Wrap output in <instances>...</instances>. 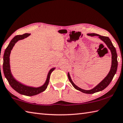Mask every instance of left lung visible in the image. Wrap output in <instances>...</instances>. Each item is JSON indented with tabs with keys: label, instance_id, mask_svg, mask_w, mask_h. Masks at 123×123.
Wrapping results in <instances>:
<instances>
[{
	"label": "left lung",
	"instance_id": "left-lung-1",
	"mask_svg": "<svg viewBox=\"0 0 123 123\" xmlns=\"http://www.w3.org/2000/svg\"><path fill=\"white\" fill-rule=\"evenodd\" d=\"M87 35L91 36H98V37L106 44V45L108 47V48L110 49L111 53V66L110 71H109L108 74L107 75V76L104 78V79L102 80L100 83H98V84L95 87L91 89L90 90H88L82 89L79 88V87H78L77 86L75 85L74 83V82L72 81L69 72L68 73V79L70 81V82L71 83L73 87H74L75 89H76L77 90H79L80 91H81V92L83 93H88V94H92V93H94L95 92H99V91L103 90L104 89H105L109 85V83H111V80H113L115 74L116 73L117 66H118V62H117V54L116 53V49L114 46L113 43L111 42V40L109 39L108 37L101 36L99 34H95V33L88 34Z\"/></svg>",
	"mask_w": 123,
	"mask_h": 123
}]
</instances>
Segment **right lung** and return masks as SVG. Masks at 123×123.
<instances>
[{
  "label": "right lung",
  "instance_id": "right-lung-1",
  "mask_svg": "<svg viewBox=\"0 0 123 123\" xmlns=\"http://www.w3.org/2000/svg\"><path fill=\"white\" fill-rule=\"evenodd\" d=\"M31 35V34L25 33L23 35H17L15 36L13 38L11 41L10 42L9 45H8L7 48L6 49L4 54V62H3V71L5 77L7 79V81H8L10 86L14 89L17 91L21 95H23L27 96H32L36 95L37 94L40 93L42 92H43L48 87L50 75L52 71L55 69V68L51 69L48 74V76L45 82L44 83V85L41 87H33L30 86H26L23 83L19 82L16 80L14 77H13L12 74L10 70V54L11 52L12 49L13 47L15 45V44L18 41L23 40L25 38Z\"/></svg>",
  "mask_w": 123,
  "mask_h": 123
}]
</instances>
